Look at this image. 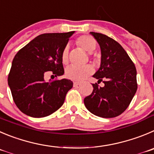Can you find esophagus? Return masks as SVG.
<instances>
[{
  "label": "esophagus",
  "mask_w": 154,
  "mask_h": 154,
  "mask_svg": "<svg viewBox=\"0 0 154 154\" xmlns=\"http://www.w3.org/2000/svg\"><path fill=\"white\" fill-rule=\"evenodd\" d=\"M80 85V83H78V82H74V87H77Z\"/></svg>",
  "instance_id": "obj_1"
}]
</instances>
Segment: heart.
I'll return each mask as SVG.
<instances>
[{"mask_svg":"<svg viewBox=\"0 0 154 154\" xmlns=\"http://www.w3.org/2000/svg\"><path fill=\"white\" fill-rule=\"evenodd\" d=\"M77 45L87 53L93 52L97 46V43L93 38L90 35H82L79 37L76 41ZM61 61L64 64H68V47H65L61 53ZM93 67L90 65L77 67V66H70L66 70V76L67 78L75 81H81L86 77L93 73Z\"/></svg>","mask_w":154,"mask_h":154,"instance_id":"1","label":"heart"}]
</instances>
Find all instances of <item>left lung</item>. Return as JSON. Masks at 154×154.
Wrapping results in <instances>:
<instances>
[{
	"instance_id": "8db88e82",
	"label": "left lung",
	"mask_w": 154,
	"mask_h": 154,
	"mask_svg": "<svg viewBox=\"0 0 154 154\" xmlns=\"http://www.w3.org/2000/svg\"><path fill=\"white\" fill-rule=\"evenodd\" d=\"M90 33L101 50L100 67L93 77L105 86L93 84V92L84 98V105L95 116L116 117L125 111L137 91L136 67L119 42L104 34Z\"/></svg>"
}]
</instances>
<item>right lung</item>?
Segmentation results:
<instances>
[{
    "label": "right lung",
    "mask_w": 154,
    "mask_h": 154,
    "mask_svg": "<svg viewBox=\"0 0 154 154\" xmlns=\"http://www.w3.org/2000/svg\"><path fill=\"white\" fill-rule=\"evenodd\" d=\"M74 33L42 34L17 53L8 85L14 103L23 113L33 118L45 117L64 104L73 82L65 78L47 82L45 76L49 71L54 77L64 74L61 53Z\"/></svg>",
    "instance_id": "add662e5"
}]
</instances>
